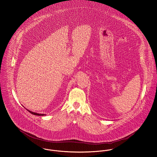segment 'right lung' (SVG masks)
Masks as SVG:
<instances>
[{
	"label": "right lung",
	"mask_w": 157,
	"mask_h": 157,
	"mask_svg": "<svg viewBox=\"0 0 157 157\" xmlns=\"http://www.w3.org/2000/svg\"><path fill=\"white\" fill-rule=\"evenodd\" d=\"M29 112H30L32 114H33V115H38V116H44V115H45L44 114H40V113H35V112H31V111H30V110H27Z\"/></svg>",
	"instance_id": "add662e5"
}]
</instances>
